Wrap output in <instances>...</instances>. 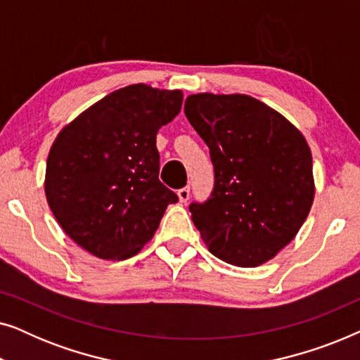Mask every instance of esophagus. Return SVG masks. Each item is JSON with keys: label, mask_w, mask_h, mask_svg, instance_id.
<instances>
[{"label": "esophagus", "mask_w": 360, "mask_h": 360, "mask_svg": "<svg viewBox=\"0 0 360 360\" xmlns=\"http://www.w3.org/2000/svg\"><path fill=\"white\" fill-rule=\"evenodd\" d=\"M179 200L181 203H186L190 200V186H184V188L179 190Z\"/></svg>", "instance_id": "obj_1"}]
</instances>
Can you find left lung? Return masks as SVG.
Segmentation results:
<instances>
[{
  "label": "left lung",
  "instance_id": "obj_1",
  "mask_svg": "<svg viewBox=\"0 0 360 360\" xmlns=\"http://www.w3.org/2000/svg\"><path fill=\"white\" fill-rule=\"evenodd\" d=\"M185 116L210 147L214 186L190 203L210 252L239 267L277 255L302 228L314 196L311 152L297 127L248 95H190Z\"/></svg>",
  "mask_w": 360,
  "mask_h": 360
}]
</instances>
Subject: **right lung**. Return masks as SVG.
<instances>
[{
    "label": "right lung",
    "mask_w": 360,
    "mask_h": 360,
    "mask_svg": "<svg viewBox=\"0 0 360 360\" xmlns=\"http://www.w3.org/2000/svg\"><path fill=\"white\" fill-rule=\"evenodd\" d=\"M181 101L180 90L137 83L110 93L57 136L47 157V203L80 248L100 259H129L179 201L159 180L155 141Z\"/></svg>",
    "instance_id": "obj_1"
}]
</instances>
